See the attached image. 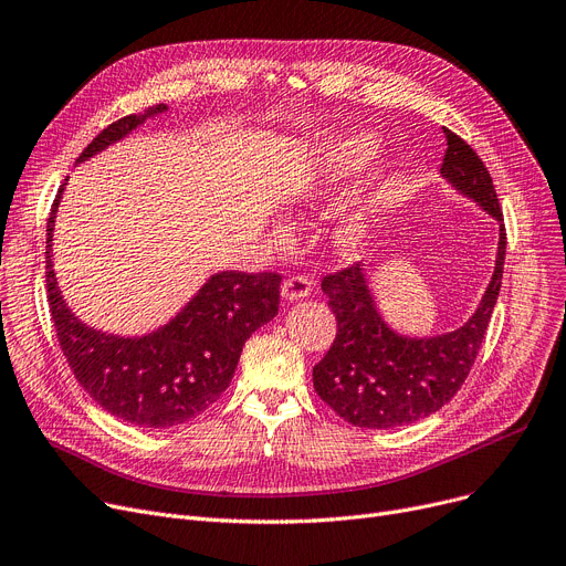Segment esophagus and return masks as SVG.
Wrapping results in <instances>:
<instances>
[{"instance_id": "obj_1", "label": "esophagus", "mask_w": 566, "mask_h": 566, "mask_svg": "<svg viewBox=\"0 0 566 566\" xmlns=\"http://www.w3.org/2000/svg\"><path fill=\"white\" fill-rule=\"evenodd\" d=\"M312 291V282L305 275H291L282 284V295L286 301H303Z\"/></svg>"}]
</instances>
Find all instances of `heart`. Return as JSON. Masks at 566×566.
Here are the masks:
<instances>
[{
	"label": "heart",
	"mask_w": 566,
	"mask_h": 566,
	"mask_svg": "<svg viewBox=\"0 0 566 566\" xmlns=\"http://www.w3.org/2000/svg\"><path fill=\"white\" fill-rule=\"evenodd\" d=\"M374 156H376V139L371 135H353V137L339 139L331 151L325 154V163L321 165V169L307 176V181L298 197L301 203L303 206L316 203L323 197V192L333 188L335 184L348 181V178L365 171L367 165L374 160ZM374 216H376V199H367L360 206H355L353 211L342 220L335 238H337V245L346 254H358L367 245L374 229ZM277 241L286 243L289 235L280 231Z\"/></svg>",
	"instance_id": "heart-1"
}]
</instances>
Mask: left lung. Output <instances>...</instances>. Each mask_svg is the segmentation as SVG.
Wrapping results in <instances>:
<instances>
[{
    "mask_svg": "<svg viewBox=\"0 0 566 566\" xmlns=\"http://www.w3.org/2000/svg\"><path fill=\"white\" fill-rule=\"evenodd\" d=\"M442 133L448 148L440 174L500 222L495 273L480 310L463 328L431 339H408L385 325L374 307L360 263L321 280L328 307L337 318V335L312 371L314 390L353 427H406L448 403L478 360L497 301L507 233L491 174L465 139L448 128Z\"/></svg>",
    "mask_w": 566,
    "mask_h": 566,
    "instance_id": "1",
    "label": "left lung"
}]
</instances>
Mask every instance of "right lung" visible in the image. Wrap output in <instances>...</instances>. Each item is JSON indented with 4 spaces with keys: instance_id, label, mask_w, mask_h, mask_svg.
Wrapping results in <instances>:
<instances>
[{
    "instance_id": "obj_1",
    "label": "right lung",
    "mask_w": 566,
    "mask_h": 566,
    "mask_svg": "<svg viewBox=\"0 0 566 566\" xmlns=\"http://www.w3.org/2000/svg\"><path fill=\"white\" fill-rule=\"evenodd\" d=\"M167 109L148 107L109 124L80 154L77 163L103 151L144 124L146 116ZM59 188L48 218L45 282L48 305L59 346L77 382L114 418L144 429L184 424L229 388L245 339L271 321L280 307V273H218L171 323L158 333L126 339L86 328L66 307L56 289L50 243Z\"/></svg>"
}]
</instances>
